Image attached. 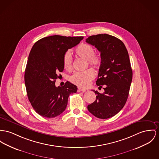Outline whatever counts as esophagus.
Instances as JSON below:
<instances>
[{"label": "esophagus", "instance_id": "34e87169", "mask_svg": "<svg viewBox=\"0 0 159 159\" xmlns=\"http://www.w3.org/2000/svg\"><path fill=\"white\" fill-rule=\"evenodd\" d=\"M78 92H86V90L84 89H81V88H80V87H78Z\"/></svg>", "mask_w": 159, "mask_h": 159}]
</instances>
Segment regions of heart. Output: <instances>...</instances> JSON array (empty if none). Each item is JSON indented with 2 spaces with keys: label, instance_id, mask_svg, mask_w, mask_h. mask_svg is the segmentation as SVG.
Segmentation results:
<instances>
[{
  "label": "heart",
  "instance_id": "b5f03b06",
  "mask_svg": "<svg viewBox=\"0 0 159 159\" xmlns=\"http://www.w3.org/2000/svg\"><path fill=\"white\" fill-rule=\"evenodd\" d=\"M76 55L87 60L89 66L94 69H98L101 64V58L99 55L96 54L95 48L90 44L83 43L78 46L76 49ZM63 65L67 70H70L72 67V59L70 53L67 52L63 57ZM95 75L91 70L83 72H76L70 76V81L73 84L81 87H88L94 78Z\"/></svg>",
  "mask_w": 159,
  "mask_h": 159
}]
</instances>
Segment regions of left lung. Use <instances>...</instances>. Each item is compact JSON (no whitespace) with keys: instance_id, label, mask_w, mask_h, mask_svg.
Wrapping results in <instances>:
<instances>
[{"instance_id":"left-lung-1","label":"left lung","mask_w":159,"mask_h":159,"mask_svg":"<svg viewBox=\"0 0 159 159\" xmlns=\"http://www.w3.org/2000/svg\"><path fill=\"white\" fill-rule=\"evenodd\" d=\"M86 42L101 52V64L96 84L105 87L102 93L93 90L96 99L87 109L98 118L108 119L118 113L127 102L133 77L129 55L124 43L108 34L90 36Z\"/></svg>"}]
</instances>
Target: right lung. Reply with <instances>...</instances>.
<instances>
[{"label": "right lung", "instance_id": "obj_1", "mask_svg": "<svg viewBox=\"0 0 159 159\" xmlns=\"http://www.w3.org/2000/svg\"><path fill=\"white\" fill-rule=\"evenodd\" d=\"M83 38L55 35L44 37L32 46L25 69V83L29 101L40 116L52 118L61 115L69 95L77 92V87L70 82L56 87L55 81L58 72L64 70V54Z\"/></svg>", "mask_w": 159, "mask_h": 159}]
</instances>
